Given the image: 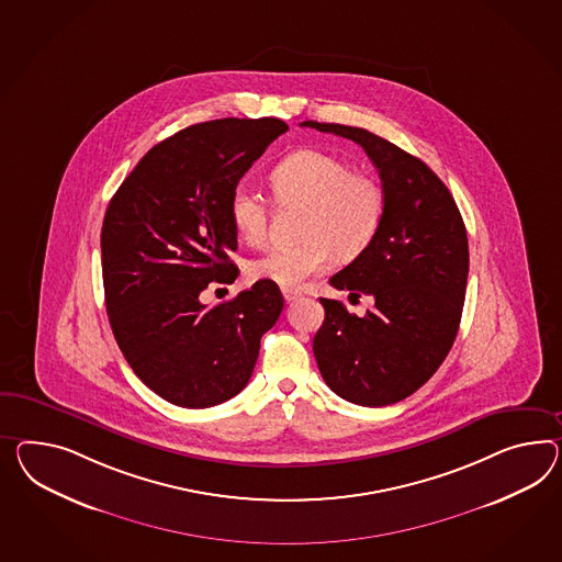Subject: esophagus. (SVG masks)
Returning <instances> with one entry per match:
<instances>
[{
    "label": "esophagus",
    "mask_w": 562,
    "mask_h": 562,
    "mask_svg": "<svg viewBox=\"0 0 562 562\" xmlns=\"http://www.w3.org/2000/svg\"><path fill=\"white\" fill-rule=\"evenodd\" d=\"M302 293L297 291V289H283V297H285V302H293V300H297Z\"/></svg>",
    "instance_id": "34e87169"
}]
</instances>
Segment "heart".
<instances>
[{"label": "heart", "mask_w": 562, "mask_h": 562, "mask_svg": "<svg viewBox=\"0 0 562 562\" xmlns=\"http://www.w3.org/2000/svg\"><path fill=\"white\" fill-rule=\"evenodd\" d=\"M271 183L277 202L305 207L300 222L303 240L295 246H273L250 260L246 267L250 279L300 288L305 279L324 273L334 255L357 259L373 243L385 212V191L373 175L352 171L348 160L330 153L303 148L277 162ZM231 217L245 243L262 245L269 205L259 191L236 189Z\"/></svg>", "instance_id": "b5f03b06"}]
</instances>
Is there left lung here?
<instances>
[{"label":"left lung","instance_id":"left-lung-1","mask_svg":"<svg viewBox=\"0 0 562 562\" xmlns=\"http://www.w3.org/2000/svg\"><path fill=\"white\" fill-rule=\"evenodd\" d=\"M302 126L362 146L379 169L385 212L373 243L330 279L350 297L371 295L373 310L350 314L319 300L317 369L342 400L367 407L402 402L432 376L457 338L469 274L461 212L432 169L373 132L342 124Z\"/></svg>","mask_w":562,"mask_h":562}]
</instances>
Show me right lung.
I'll list each match as a JSON object with an SVG mask.
<instances>
[{"instance_id":"1","label":"right lung","mask_w":562,"mask_h":562,"mask_svg":"<svg viewBox=\"0 0 562 562\" xmlns=\"http://www.w3.org/2000/svg\"><path fill=\"white\" fill-rule=\"evenodd\" d=\"M288 130L279 117L193 124L153 146L105 210L101 271L115 342L173 405L200 409L240 393L281 316L283 295L269 281L214 307L200 293L238 277L232 195Z\"/></svg>"}]
</instances>
